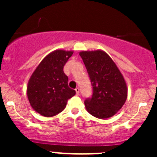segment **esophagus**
Listing matches in <instances>:
<instances>
[{"instance_id":"1","label":"esophagus","mask_w":157,"mask_h":157,"mask_svg":"<svg viewBox=\"0 0 157 157\" xmlns=\"http://www.w3.org/2000/svg\"><path fill=\"white\" fill-rule=\"evenodd\" d=\"M75 91H76V93H77V95L80 94V89H79L78 87H77L75 89Z\"/></svg>"}]
</instances>
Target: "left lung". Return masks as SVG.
<instances>
[{
	"mask_svg": "<svg viewBox=\"0 0 157 157\" xmlns=\"http://www.w3.org/2000/svg\"><path fill=\"white\" fill-rule=\"evenodd\" d=\"M79 55L87 70L93 90L92 97L84 101L86 109L97 118H111L121 109L128 97L122 74L104 51H82Z\"/></svg>",
	"mask_w": 157,
	"mask_h": 157,
	"instance_id": "1",
	"label": "left lung"
}]
</instances>
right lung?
I'll return each instance as SVG.
<instances>
[{
  "label": "right lung",
  "mask_w": 157,
  "mask_h": 157,
  "mask_svg": "<svg viewBox=\"0 0 157 157\" xmlns=\"http://www.w3.org/2000/svg\"><path fill=\"white\" fill-rule=\"evenodd\" d=\"M73 53L63 49L53 51L42 60L30 77L26 89L28 100L32 108L42 116L59 114L65 109L67 100L75 95L63 71Z\"/></svg>",
  "instance_id": "obj_1"
}]
</instances>
